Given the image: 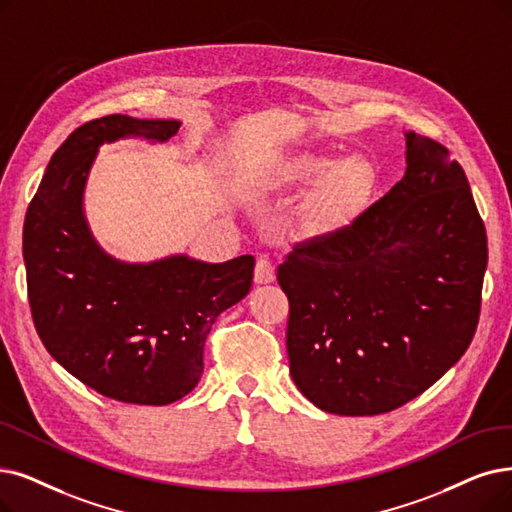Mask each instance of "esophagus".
<instances>
[{
  "label": "esophagus",
  "instance_id": "34e87169",
  "mask_svg": "<svg viewBox=\"0 0 512 512\" xmlns=\"http://www.w3.org/2000/svg\"><path fill=\"white\" fill-rule=\"evenodd\" d=\"M275 279V264L269 256H260L256 260V269H254V281L256 283H271Z\"/></svg>",
  "mask_w": 512,
  "mask_h": 512
}]
</instances>
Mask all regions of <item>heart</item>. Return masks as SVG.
<instances>
[{
    "mask_svg": "<svg viewBox=\"0 0 512 512\" xmlns=\"http://www.w3.org/2000/svg\"><path fill=\"white\" fill-rule=\"evenodd\" d=\"M325 177L321 210L332 218L363 210L376 189L374 168L359 157L340 161L330 155H302L285 166V178L292 182H317Z\"/></svg>",
    "mask_w": 512,
    "mask_h": 512,
    "instance_id": "obj_1",
    "label": "heart"
}]
</instances>
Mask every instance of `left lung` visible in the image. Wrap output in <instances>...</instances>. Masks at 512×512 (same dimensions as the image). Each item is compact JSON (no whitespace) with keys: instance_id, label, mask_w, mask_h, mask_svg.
<instances>
[{"instance_id":"obj_1","label":"left lung","mask_w":512,"mask_h":512,"mask_svg":"<svg viewBox=\"0 0 512 512\" xmlns=\"http://www.w3.org/2000/svg\"><path fill=\"white\" fill-rule=\"evenodd\" d=\"M407 170L351 224L300 241L277 269L290 374L319 410L386 414L468 349L481 313L485 224L437 140L405 134Z\"/></svg>"}]
</instances>
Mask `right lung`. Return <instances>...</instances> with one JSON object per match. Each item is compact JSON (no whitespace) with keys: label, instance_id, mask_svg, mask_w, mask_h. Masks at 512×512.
<instances>
[{"label":"right lung","instance_id":"1","mask_svg":"<svg viewBox=\"0 0 512 512\" xmlns=\"http://www.w3.org/2000/svg\"><path fill=\"white\" fill-rule=\"evenodd\" d=\"M174 119L107 115L79 126L52 155L23 229L35 330L48 353L96 393L138 405L189 395L203 374L216 317L248 296L254 256L222 264L170 256L119 262L84 218L86 180L102 142L170 140Z\"/></svg>","mask_w":512,"mask_h":512}]
</instances>
